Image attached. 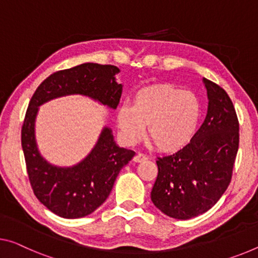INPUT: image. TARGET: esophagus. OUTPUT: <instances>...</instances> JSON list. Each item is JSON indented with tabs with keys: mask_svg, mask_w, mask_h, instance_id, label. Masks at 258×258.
<instances>
[{
	"mask_svg": "<svg viewBox=\"0 0 258 258\" xmlns=\"http://www.w3.org/2000/svg\"><path fill=\"white\" fill-rule=\"evenodd\" d=\"M146 159H148V156H145V154H143V153H137L136 156L134 157V161H136V162L144 161Z\"/></svg>",
	"mask_w": 258,
	"mask_h": 258,
	"instance_id": "34e87169",
	"label": "esophagus"
}]
</instances>
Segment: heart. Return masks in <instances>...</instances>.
Here are the masks:
<instances>
[{
    "mask_svg": "<svg viewBox=\"0 0 258 258\" xmlns=\"http://www.w3.org/2000/svg\"><path fill=\"white\" fill-rule=\"evenodd\" d=\"M122 136L134 143L145 130L146 136L161 151H176L191 141L201 120V104L190 91L174 85L158 84L138 90L133 107L117 110Z\"/></svg>",
    "mask_w": 258,
    "mask_h": 258,
    "instance_id": "heart-1",
    "label": "heart"
}]
</instances>
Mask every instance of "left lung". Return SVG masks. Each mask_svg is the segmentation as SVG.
I'll return each mask as SVG.
<instances>
[{
  "label": "left lung",
  "instance_id": "8db88e82",
  "mask_svg": "<svg viewBox=\"0 0 258 258\" xmlns=\"http://www.w3.org/2000/svg\"><path fill=\"white\" fill-rule=\"evenodd\" d=\"M204 84L209 107L203 124L183 149L157 160L151 200L175 219L200 216L219 201L239 150V120L231 98L216 83L204 78Z\"/></svg>",
  "mask_w": 258,
  "mask_h": 258
}]
</instances>
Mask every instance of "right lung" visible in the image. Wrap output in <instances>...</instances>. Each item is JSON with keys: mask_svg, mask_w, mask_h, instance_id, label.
Returning <instances> with one entry per match:
<instances>
[{"mask_svg": "<svg viewBox=\"0 0 258 258\" xmlns=\"http://www.w3.org/2000/svg\"><path fill=\"white\" fill-rule=\"evenodd\" d=\"M118 71L115 66L83 63L51 74L31 98L22 126V148L34 195L55 215L74 219L97 210L135 152L118 148L112 130L104 128L96 146L78 165L67 168L50 165L40 156L35 143L38 107L54 98L83 94L115 109L122 93V85L115 81Z\"/></svg>", "mask_w": 258, "mask_h": 258, "instance_id": "obj_1", "label": "right lung"}]
</instances>
